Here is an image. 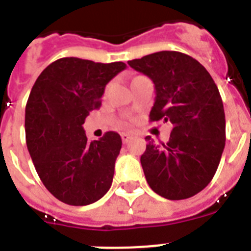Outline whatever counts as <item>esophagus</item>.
I'll list each match as a JSON object with an SVG mask.
<instances>
[{
    "label": "esophagus",
    "mask_w": 251,
    "mask_h": 251,
    "mask_svg": "<svg viewBox=\"0 0 251 251\" xmlns=\"http://www.w3.org/2000/svg\"><path fill=\"white\" fill-rule=\"evenodd\" d=\"M131 134H130V132H122L121 134V138H122V142H124V143H127V142H129L130 139H131Z\"/></svg>",
    "instance_id": "esophagus-1"
}]
</instances>
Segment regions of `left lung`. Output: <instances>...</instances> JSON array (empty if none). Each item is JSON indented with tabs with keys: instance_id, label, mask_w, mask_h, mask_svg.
Instances as JSON below:
<instances>
[{
	"instance_id": "1",
	"label": "left lung",
	"mask_w": 251,
	"mask_h": 251,
	"mask_svg": "<svg viewBox=\"0 0 251 251\" xmlns=\"http://www.w3.org/2000/svg\"><path fill=\"white\" fill-rule=\"evenodd\" d=\"M127 63L154 83L150 121L173 124L168 143L146 136L140 162L147 183L168 200L195 196L211 182L226 144L225 108L213 77L196 59L179 51Z\"/></svg>"
}]
</instances>
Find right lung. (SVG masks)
I'll use <instances>...</instances> for the list:
<instances>
[{
	"label": "right lung",
	"instance_id": "right-lung-1",
	"mask_svg": "<svg viewBox=\"0 0 251 251\" xmlns=\"http://www.w3.org/2000/svg\"><path fill=\"white\" fill-rule=\"evenodd\" d=\"M125 68L122 62L62 58L42 71L30 90L26 147L41 182L62 202L89 205L111 188L121 136L107 131L89 143L82 124L100 108L105 85Z\"/></svg>",
	"mask_w": 251,
	"mask_h": 251
}]
</instances>
